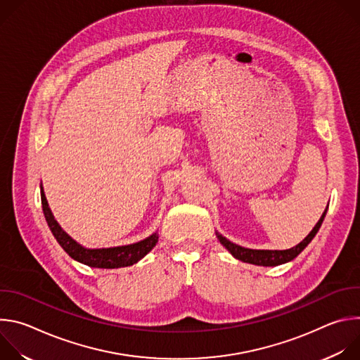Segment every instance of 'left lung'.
I'll list each match as a JSON object with an SVG mask.
<instances>
[{
  "mask_svg": "<svg viewBox=\"0 0 360 360\" xmlns=\"http://www.w3.org/2000/svg\"><path fill=\"white\" fill-rule=\"evenodd\" d=\"M328 212V207L325 210V212L322 214L321 219L318 221V224L315 225V228L309 232L300 243H297L296 246L290 248V249H283V250H271V249H249V248H243L240 245H236L233 242H231L229 239H226L225 236H222L218 231H217V236L219 239V242L228 249V252L233 256V258L246 262V264H252V265H258V266H278V265H283L286 262L293 261L296 256L311 243V240L315 238V235L318 233L325 217Z\"/></svg>",
  "mask_w": 360,
  "mask_h": 360,
  "instance_id": "1",
  "label": "left lung"
}]
</instances>
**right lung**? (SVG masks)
I'll return each instance as SVG.
<instances>
[{
    "mask_svg": "<svg viewBox=\"0 0 360 360\" xmlns=\"http://www.w3.org/2000/svg\"><path fill=\"white\" fill-rule=\"evenodd\" d=\"M39 189H41V203H42L44 217L51 232H53L54 238L61 245V248L71 256L74 261L79 264H84L91 268H101V269H117V268L131 266L138 261H141L158 242L160 235H158V231H155L145 239L129 243V245L111 246V248H92V249L85 248L81 243H78L75 239H72L61 228V225L57 222L53 212L49 210L42 184L39 185Z\"/></svg>",
    "mask_w": 360,
    "mask_h": 360,
    "instance_id": "obj_1",
    "label": "right lung"
}]
</instances>
